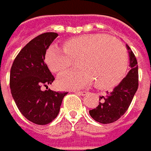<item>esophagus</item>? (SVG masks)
<instances>
[{
    "label": "esophagus",
    "instance_id": "obj_1",
    "mask_svg": "<svg viewBox=\"0 0 151 151\" xmlns=\"http://www.w3.org/2000/svg\"><path fill=\"white\" fill-rule=\"evenodd\" d=\"M76 94H78V95H80V96H86V95L87 94V92H86V91H76Z\"/></svg>",
    "mask_w": 151,
    "mask_h": 151
}]
</instances>
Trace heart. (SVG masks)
<instances>
[{"mask_svg":"<svg viewBox=\"0 0 151 151\" xmlns=\"http://www.w3.org/2000/svg\"><path fill=\"white\" fill-rule=\"evenodd\" d=\"M78 59L76 71L64 74L57 84L63 90H76L91 84L94 79L98 89H111L121 82L128 69V55L124 45L110 36L91 33L67 39L63 49L52 46L45 54L50 70L60 75L71 60Z\"/></svg>","mask_w":151,"mask_h":151,"instance_id":"1","label":"heart"}]
</instances>
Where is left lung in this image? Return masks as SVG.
I'll return each instance as SVG.
<instances>
[{"mask_svg": "<svg viewBox=\"0 0 151 151\" xmlns=\"http://www.w3.org/2000/svg\"><path fill=\"white\" fill-rule=\"evenodd\" d=\"M126 48L129 56V71L113 91L107 92V96H100L101 101L96 108L89 111L91 117L101 124H111L121 118L128 110L138 89L137 60L128 44Z\"/></svg>", "mask_w": 151, "mask_h": 151, "instance_id": "obj_1", "label": "left lung"}]
</instances>
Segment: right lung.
Returning a JSON list of instances; mask_svg holds the SVG:
<instances>
[{"mask_svg":"<svg viewBox=\"0 0 151 151\" xmlns=\"http://www.w3.org/2000/svg\"><path fill=\"white\" fill-rule=\"evenodd\" d=\"M57 37L56 32H45L32 39L17 55L11 69L12 96L21 113L36 124L51 123L68 93L42 90L43 86L48 89L55 80L44 60L46 51Z\"/></svg>","mask_w":151,"mask_h":151,"instance_id":"right-lung-1","label":"right lung"}]
</instances>
